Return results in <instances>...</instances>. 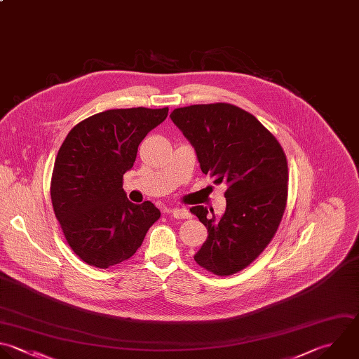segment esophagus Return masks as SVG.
Segmentation results:
<instances>
[{"mask_svg":"<svg viewBox=\"0 0 359 359\" xmlns=\"http://www.w3.org/2000/svg\"><path fill=\"white\" fill-rule=\"evenodd\" d=\"M168 212L175 219H188V217H191V213L187 209H168Z\"/></svg>","mask_w":359,"mask_h":359,"instance_id":"obj_1","label":"esophagus"}]
</instances>
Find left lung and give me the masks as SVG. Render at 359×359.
Here are the masks:
<instances>
[{"mask_svg":"<svg viewBox=\"0 0 359 359\" xmlns=\"http://www.w3.org/2000/svg\"><path fill=\"white\" fill-rule=\"evenodd\" d=\"M170 116L194 146L202 172L227 185L222 217L203 206L191 208L209 233L194 258L215 275H233L248 266L278 230L287 199L286 156L275 136L238 107L191 105Z\"/></svg>","mask_w":359,"mask_h":359,"instance_id":"obj_1","label":"left lung"}]
</instances>
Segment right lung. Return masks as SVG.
Returning a JSON list of instances; mask_svg holds the SVG:
<instances>
[{
  "instance_id": "1",
  "label": "right lung",
  "mask_w": 359,
  "mask_h": 359,
  "mask_svg": "<svg viewBox=\"0 0 359 359\" xmlns=\"http://www.w3.org/2000/svg\"><path fill=\"white\" fill-rule=\"evenodd\" d=\"M167 115L168 108L109 109L81 121L65 139L52 205L69 245L88 265L104 269L129 259L160 219L151 202L132 203L122 187L140 142Z\"/></svg>"
}]
</instances>
